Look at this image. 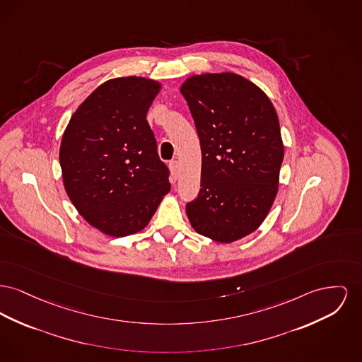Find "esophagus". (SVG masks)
<instances>
[{"instance_id": "34e87169", "label": "esophagus", "mask_w": 362, "mask_h": 362, "mask_svg": "<svg viewBox=\"0 0 362 362\" xmlns=\"http://www.w3.org/2000/svg\"><path fill=\"white\" fill-rule=\"evenodd\" d=\"M170 172H172V175H173V177L176 179V177H177V173H179V161H176V160L170 161Z\"/></svg>"}]
</instances>
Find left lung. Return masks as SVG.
<instances>
[{
  "label": "left lung",
  "instance_id": "left-lung-1",
  "mask_svg": "<svg viewBox=\"0 0 362 362\" xmlns=\"http://www.w3.org/2000/svg\"><path fill=\"white\" fill-rule=\"evenodd\" d=\"M198 132L201 190L186 212L198 234L231 243L255 233L276 198L284 157L276 110L233 72L192 75L180 87Z\"/></svg>",
  "mask_w": 362,
  "mask_h": 362
}]
</instances>
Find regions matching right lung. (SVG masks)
I'll return each instance as SVG.
<instances>
[{"label":"right lung","instance_id":"1","mask_svg":"<svg viewBox=\"0 0 362 362\" xmlns=\"http://www.w3.org/2000/svg\"><path fill=\"white\" fill-rule=\"evenodd\" d=\"M161 85L127 76L98 86L60 145L64 189L81 216L110 236L142 231L170 190L146 113Z\"/></svg>","mask_w":362,"mask_h":362}]
</instances>
